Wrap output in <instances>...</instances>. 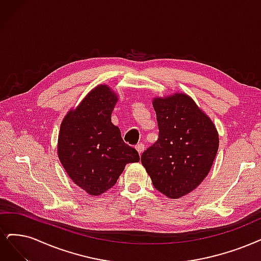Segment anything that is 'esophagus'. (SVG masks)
<instances>
[{
  "instance_id": "34e87169",
  "label": "esophagus",
  "mask_w": 261,
  "mask_h": 261,
  "mask_svg": "<svg viewBox=\"0 0 261 261\" xmlns=\"http://www.w3.org/2000/svg\"><path fill=\"white\" fill-rule=\"evenodd\" d=\"M136 148H137V150H138V152L140 153V155H142V152L145 150V146H144V144H142V143L138 144V145L136 146Z\"/></svg>"
}]
</instances>
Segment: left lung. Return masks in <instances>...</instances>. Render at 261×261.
Masks as SVG:
<instances>
[{
  "mask_svg": "<svg viewBox=\"0 0 261 261\" xmlns=\"http://www.w3.org/2000/svg\"><path fill=\"white\" fill-rule=\"evenodd\" d=\"M159 139L142 153L152 185L170 199L195 190L207 176L219 146L213 121L190 96L175 92L152 100Z\"/></svg>",
  "mask_w": 261,
  "mask_h": 261,
  "instance_id": "8db88e82",
  "label": "left lung"
}]
</instances>
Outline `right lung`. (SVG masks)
Listing matches in <instances>:
<instances>
[{"label": "right lung", "instance_id": "right-lung-1", "mask_svg": "<svg viewBox=\"0 0 261 261\" xmlns=\"http://www.w3.org/2000/svg\"><path fill=\"white\" fill-rule=\"evenodd\" d=\"M118 94L98 85L63 118L58 137V157L75 184L90 196L112 188L125 165L140 161L139 152L121 139L112 123Z\"/></svg>", "mask_w": 261, "mask_h": 261}]
</instances>
